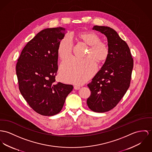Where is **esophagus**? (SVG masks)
Wrapping results in <instances>:
<instances>
[{"label":"esophagus","mask_w":152,"mask_h":152,"mask_svg":"<svg viewBox=\"0 0 152 152\" xmlns=\"http://www.w3.org/2000/svg\"><path fill=\"white\" fill-rule=\"evenodd\" d=\"M80 88V86H74V89L75 90H79Z\"/></svg>","instance_id":"esophagus-1"}]
</instances>
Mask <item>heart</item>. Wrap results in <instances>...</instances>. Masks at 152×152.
Masks as SVG:
<instances>
[{"label":"heart","mask_w":152,"mask_h":152,"mask_svg":"<svg viewBox=\"0 0 152 152\" xmlns=\"http://www.w3.org/2000/svg\"><path fill=\"white\" fill-rule=\"evenodd\" d=\"M77 38L86 46L87 51L83 59L71 58L63 62L60 68V77L67 83L80 84L91 77L96 70L95 62L98 64L104 63L109 54L108 46L101 41L100 36L94 32L85 31L79 33ZM73 43L68 36L64 37L59 42L58 55L62 61L70 58Z\"/></svg>","instance_id":"b5f03b06"}]
</instances>
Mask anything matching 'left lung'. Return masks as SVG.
<instances>
[{
  "label": "left lung",
  "instance_id": "1",
  "mask_svg": "<svg viewBox=\"0 0 152 152\" xmlns=\"http://www.w3.org/2000/svg\"><path fill=\"white\" fill-rule=\"evenodd\" d=\"M93 29L106 36L109 54L101 69L87 85L91 95L87 104L94 112L103 113L114 108L126 93L134 61L129 46L113 29L95 25Z\"/></svg>",
  "mask_w": 152,
  "mask_h": 152
}]
</instances>
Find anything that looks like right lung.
<instances>
[{
	"instance_id": "obj_1",
	"label": "right lung",
	"mask_w": 152,
	"mask_h": 152,
	"mask_svg": "<svg viewBox=\"0 0 152 152\" xmlns=\"http://www.w3.org/2000/svg\"><path fill=\"white\" fill-rule=\"evenodd\" d=\"M66 32L62 27L41 31L24 47L16 65L20 93L35 112L43 116L58 114L73 88L55 83L58 47Z\"/></svg>"
}]
</instances>
